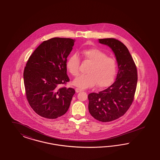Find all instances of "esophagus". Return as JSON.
Instances as JSON below:
<instances>
[{"instance_id": "34e87169", "label": "esophagus", "mask_w": 160, "mask_h": 160, "mask_svg": "<svg viewBox=\"0 0 160 160\" xmlns=\"http://www.w3.org/2000/svg\"><path fill=\"white\" fill-rule=\"evenodd\" d=\"M82 91V89H81L80 88H77L75 89V91H76V92H81Z\"/></svg>"}]
</instances>
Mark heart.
Returning a JSON list of instances; mask_svg holds the SVG:
<instances>
[{"instance_id":"b5f03b06","label":"heart","mask_w":160,"mask_h":160,"mask_svg":"<svg viewBox=\"0 0 160 160\" xmlns=\"http://www.w3.org/2000/svg\"><path fill=\"white\" fill-rule=\"evenodd\" d=\"M85 60L90 63L87 74L81 75L73 81V84L80 88L94 86L104 88L110 85L115 77L117 71L116 60L97 48L85 49L81 52ZM80 59L77 54L71 55L66 62V68L73 77L79 72Z\"/></svg>"}]
</instances>
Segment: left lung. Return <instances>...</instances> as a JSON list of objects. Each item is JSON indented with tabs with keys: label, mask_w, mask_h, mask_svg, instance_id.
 <instances>
[{
	"label": "left lung",
	"mask_w": 160,
	"mask_h": 160,
	"mask_svg": "<svg viewBox=\"0 0 160 160\" xmlns=\"http://www.w3.org/2000/svg\"><path fill=\"white\" fill-rule=\"evenodd\" d=\"M99 42L112 49L118 61V73L116 81L108 88L89 94L88 110L96 120L108 122L123 116L132 105L138 72L133 59L123 42L113 38L99 39Z\"/></svg>",
	"instance_id": "1"
}]
</instances>
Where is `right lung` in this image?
Listing matches in <instances>:
<instances>
[{
	"label": "right lung",
	"instance_id": "obj_1",
	"mask_svg": "<svg viewBox=\"0 0 160 160\" xmlns=\"http://www.w3.org/2000/svg\"><path fill=\"white\" fill-rule=\"evenodd\" d=\"M75 40L55 37L44 41L31 54L24 68L25 95L31 107L42 118H56L69 109L75 91L66 88L67 58Z\"/></svg>",
	"mask_w": 160,
	"mask_h": 160
}]
</instances>
